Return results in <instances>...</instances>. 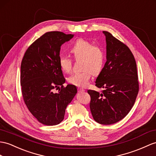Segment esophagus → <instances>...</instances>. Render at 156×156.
<instances>
[{
  "mask_svg": "<svg viewBox=\"0 0 156 156\" xmlns=\"http://www.w3.org/2000/svg\"><path fill=\"white\" fill-rule=\"evenodd\" d=\"M78 90H79V93H84L85 91V89H82V88H78Z\"/></svg>",
  "mask_w": 156,
  "mask_h": 156,
  "instance_id": "obj_1",
  "label": "esophagus"
}]
</instances>
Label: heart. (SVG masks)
<instances>
[{
    "instance_id": "1",
    "label": "heart",
    "mask_w": 156,
    "mask_h": 156,
    "mask_svg": "<svg viewBox=\"0 0 156 156\" xmlns=\"http://www.w3.org/2000/svg\"><path fill=\"white\" fill-rule=\"evenodd\" d=\"M70 51L75 59H81V72H77L68 77V82L78 87L89 84L91 75L101 73L105 62V53L102 49L94 45L91 41L79 39L72 45ZM59 66L64 72L69 73L72 68V59L66 55L60 56Z\"/></svg>"
}]
</instances>
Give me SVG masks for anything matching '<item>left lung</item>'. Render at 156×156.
Instances as JSON below:
<instances>
[{"mask_svg":"<svg viewBox=\"0 0 156 156\" xmlns=\"http://www.w3.org/2000/svg\"><path fill=\"white\" fill-rule=\"evenodd\" d=\"M106 37L107 62L95 85L102 93L89 90L90 109L97 122L109 125L126 116L134 105L139 90L136 63L130 49L111 33Z\"/></svg>","mask_w":156,"mask_h":156,"instance_id":"obj_1","label":"left lung"}]
</instances>
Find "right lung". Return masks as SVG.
<instances>
[{"mask_svg":"<svg viewBox=\"0 0 156 156\" xmlns=\"http://www.w3.org/2000/svg\"><path fill=\"white\" fill-rule=\"evenodd\" d=\"M73 34L49 32L26 50L20 67L22 96L30 112L41 124L54 126L64 119L66 109L77 93L76 86L67 85L59 64L62 45ZM62 87L58 93L52 89Z\"/></svg>","mask_w":156,"mask_h":156,"instance_id":"right-lung-1","label":"right lung"}]
</instances>
